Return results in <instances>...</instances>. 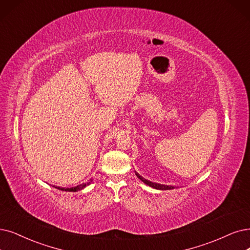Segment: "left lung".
Returning a JSON list of instances; mask_svg holds the SVG:
<instances>
[{"instance_id": "obj_1", "label": "left lung", "mask_w": 250, "mask_h": 250, "mask_svg": "<svg viewBox=\"0 0 250 250\" xmlns=\"http://www.w3.org/2000/svg\"><path fill=\"white\" fill-rule=\"evenodd\" d=\"M136 175H137V177H138L139 179H141V181H143L146 185H147V186H149V187H152V188H157V189H172V188H175V187H173V186H165V185H160V184L148 182V181H146V179L143 178L141 175H138L137 173H136Z\"/></svg>"}]
</instances>
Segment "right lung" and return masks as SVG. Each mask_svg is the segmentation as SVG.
Masks as SVG:
<instances>
[{"instance_id": "add662e5", "label": "right lung", "mask_w": 250, "mask_h": 250, "mask_svg": "<svg viewBox=\"0 0 250 250\" xmlns=\"http://www.w3.org/2000/svg\"><path fill=\"white\" fill-rule=\"evenodd\" d=\"M90 182H92V179H90V181H89L88 183L79 185V186L73 187V188H61V187H55V188H58V189H62V191H65V192H77V191H80V189L84 188L86 186H88L89 184H90Z\"/></svg>"}]
</instances>
